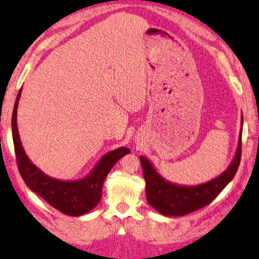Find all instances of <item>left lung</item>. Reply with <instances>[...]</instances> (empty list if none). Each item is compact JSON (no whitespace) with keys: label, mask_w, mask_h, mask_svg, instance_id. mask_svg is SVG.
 I'll return each instance as SVG.
<instances>
[{"label":"left lung","mask_w":259,"mask_h":259,"mask_svg":"<svg viewBox=\"0 0 259 259\" xmlns=\"http://www.w3.org/2000/svg\"><path fill=\"white\" fill-rule=\"evenodd\" d=\"M241 143L242 121L238 149L232 164L219 178L196 187H181L167 182L157 173L151 162L141 156L140 160L147 184L146 191L149 205L165 216H183L209 205L237 173L241 160Z\"/></svg>","instance_id":"obj_1"}]
</instances>
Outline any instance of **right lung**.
I'll use <instances>...</instances> for the list:
<instances>
[{
	"label": "right lung",
	"mask_w": 259,
	"mask_h": 259,
	"mask_svg": "<svg viewBox=\"0 0 259 259\" xmlns=\"http://www.w3.org/2000/svg\"><path fill=\"white\" fill-rule=\"evenodd\" d=\"M21 90L17 95L12 112V138L15 144L17 165L22 180L31 191L50 203L53 208L69 216H80L89 212L98 205L102 194L104 180L113 165L131 150L128 148H119L108 152L102 157L88 178L74 182L59 181L49 178L40 171L22 149L19 133L17 128V108L20 99Z\"/></svg>",
	"instance_id": "add662e5"
}]
</instances>
